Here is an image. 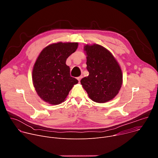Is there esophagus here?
<instances>
[{
    "label": "esophagus",
    "mask_w": 158,
    "mask_h": 158,
    "mask_svg": "<svg viewBox=\"0 0 158 158\" xmlns=\"http://www.w3.org/2000/svg\"><path fill=\"white\" fill-rule=\"evenodd\" d=\"M82 78V76H79V77H77V80L79 81V82H80V81H81V79Z\"/></svg>",
    "instance_id": "34e87169"
}]
</instances>
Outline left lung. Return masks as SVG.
<instances>
[{"mask_svg":"<svg viewBox=\"0 0 158 158\" xmlns=\"http://www.w3.org/2000/svg\"><path fill=\"white\" fill-rule=\"evenodd\" d=\"M84 51L89 74L81 80V84L89 98L98 103L113 99L123 84V73L117 60L109 51L97 44H86Z\"/></svg>","mask_w":158,"mask_h":158,"instance_id":"8db88e82","label":"left lung"}]
</instances>
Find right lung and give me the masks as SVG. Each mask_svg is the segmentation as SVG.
<instances>
[{
    "label": "right lung",
    "instance_id": "1",
    "mask_svg": "<svg viewBox=\"0 0 158 158\" xmlns=\"http://www.w3.org/2000/svg\"><path fill=\"white\" fill-rule=\"evenodd\" d=\"M78 47L77 42L51 44L39 54L32 69V82L38 96L52 105L64 101L78 81L70 75L65 62Z\"/></svg>",
    "mask_w": 158,
    "mask_h": 158
}]
</instances>
